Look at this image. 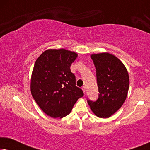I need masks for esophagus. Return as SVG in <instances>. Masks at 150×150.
Segmentation results:
<instances>
[{
  "label": "esophagus",
  "instance_id": "esophagus-1",
  "mask_svg": "<svg viewBox=\"0 0 150 150\" xmlns=\"http://www.w3.org/2000/svg\"><path fill=\"white\" fill-rule=\"evenodd\" d=\"M82 89H83V91L84 93H85V91H86V88H85V87H82Z\"/></svg>",
  "mask_w": 150,
  "mask_h": 150
}]
</instances>
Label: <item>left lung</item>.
<instances>
[{
	"label": "left lung",
	"instance_id": "1",
	"mask_svg": "<svg viewBox=\"0 0 150 150\" xmlns=\"http://www.w3.org/2000/svg\"><path fill=\"white\" fill-rule=\"evenodd\" d=\"M99 96L96 102L87 100L90 108L100 118H108L124 104L129 89V75L122 61L108 52L93 54Z\"/></svg>",
	"mask_w": 150,
	"mask_h": 150
}]
</instances>
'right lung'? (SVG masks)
<instances>
[{
    "label": "right lung",
    "instance_id": "add662e5",
    "mask_svg": "<svg viewBox=\"0 0 150 150\" xmlns=\"http://www.w3.org/2000/svg\"><path fill=\"white\" fill-rule=\"evenodd\" d=\"M78 54L65 49H48L35 63L30 80L33 98L47 115L62 118L71 112L83 90L76 86L70 66Z\"/></svg>",
    "mask_w": 150,
    "mask_h": 150
}]
</instances>
